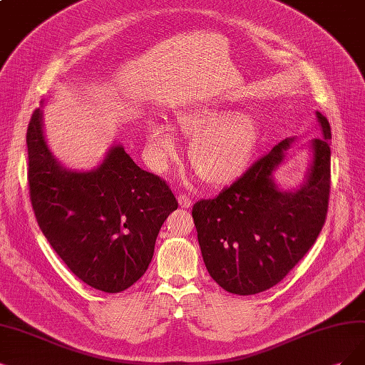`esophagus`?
I'll return each mask as SVG.
<instances>
[{"instance_id": "esophagus-1", "label": "esophagus", "mask_w": 365, "mask_h": 365, "mask_svg": "<svg viewBox=\"0 0 365 365\" xmlns=\"http://www.w3.org/2000/svg\"><path fill=\"white\" fill-rule=\"evenodd\" d=\"M179 205L182 206V207H191L192 206V200L187 197L186 194H180L179 195Z\"/></svg>"}]
</instances>
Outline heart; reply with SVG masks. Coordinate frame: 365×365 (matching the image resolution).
<instances>
[{
    "label": "heart",
    "instance_id": "1",
    "mask_svg": "<svg viewBox=\"0 0 365 365\" xmlns=\"http://www.w3.org/2000/svg\"><path fill=\"white\" fill-rule=\"evenodd\" d=\"M178 126L192 143L190 158L206 182L220 185L233 180L245 170L259 140V125L250 114H227L215 108H185L175 113ZM148 160L164 170L178 152L173 128L162 121L147 123Z\"/></svg>",
    "mask_w": 365,
    "mask_h": 365
}]
</instances>
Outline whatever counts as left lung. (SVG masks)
<instances>
[{
	"mask_svg": "<svg viewBox=\"0 0 365 365\" xmlns=\"http://www.w3.org/2000/svg\"><path fill=\"white\" fill-rule=\"evenodd\" d=\"M322 137L314 159L296 192H281L272 171L292 138L263 155L213 198L192 206V218L210 277L235 294L274 287L314 245L325 224L331 192V126L317 113Z\"/></svg>",
	"mask_w": 365,
	"mask_h": 365,
	"instance_id": "left-lung-1",
	"label": "left lung"
}]
</instances>
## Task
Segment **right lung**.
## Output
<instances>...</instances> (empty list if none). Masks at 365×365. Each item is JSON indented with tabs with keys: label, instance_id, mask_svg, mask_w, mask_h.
<instances>
[{
	"label": "right lung",
	"instance_id": "1",
	"mask_svg": "<svg viewBox=\"0 0 365 365\" xmlns=\"http://www.w3.org/2000/svg\"><path fill=\"white\" fill-rule=\"evenodd\" d=\"M30 200L40 230L67 267L93 289L118 293L152 262L155 242L178 198L121 145L91 173L63 168L43 140L36 110L26 129Z\"/></svg>",
	"mask_w": 365,
	"mask_h": 365
}]
</instances>
